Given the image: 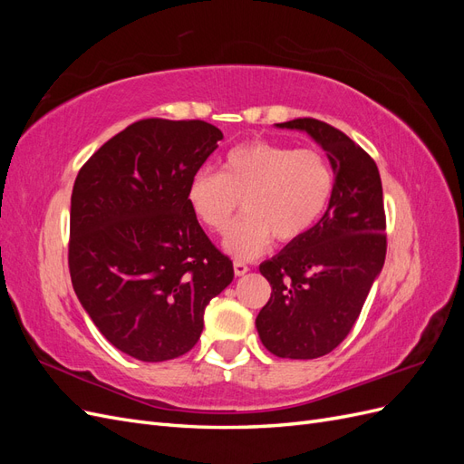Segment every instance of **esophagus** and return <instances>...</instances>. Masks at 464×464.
I'll list each match as a JSON object with an SVG mask.
<instances>
[{"instance_id": "esophagus-1", "label": "esophagus", "mask_w": 464, "mask_h": 464, "mask_svg": "<svg viewBox=\"0 0 464 464\" xmlns=\"http://www.w3.org/2000/svg\"><path fill=\"white\" fill-rule=\"evenodd\" d=\"M249 271V266L244 261H234V273L236 276H244Z\"/></svg>"}]
</instances>
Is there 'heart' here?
Returning <instances> with one entry per match:
<instances>
[{
	"instance_id": "b5f03b06",
	"label": "heart",
	"mask_w": 464,
	"mask_h": 464,
	"mask_svg": "<svg viewBox=\"0 0 464 464\" xmlns=\"http://www.w3.org/2000/svg\"><path fill=\"white\" fill-rule=\"evenodd\" d=\"M331 164L314 149H292L273 141H247L230 149L220 172H195L188 203L205 228L227 232L237 208L246 215L224 240L240 259L259 256L271 244L296 242L325 213L333 195Z\"/></svg>"
}]
</instances>
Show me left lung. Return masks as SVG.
I'll return each instance as SVG.
<instances>
[{"label":"left lung","instance_id":"1","mask_svg":"<svg viewBox=\"0 0 464 464\" xmlns=\"http://www.w3.org/2000/svg\"><path fill=\"white\" fill-rule=\"evenodd\" d=\"M276 128L310 135L327 152L334 186L315 227L259 265L273 292L256 327L271 354L314 360L346 339L383 269V188L370 154L333 125L298 118Z\"/></svg>","mask_w":464,"mask_h":464}]
</instances>
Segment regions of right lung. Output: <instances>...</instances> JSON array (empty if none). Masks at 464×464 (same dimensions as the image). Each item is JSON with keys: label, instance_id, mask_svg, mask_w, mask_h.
Returning <instances> with one entry per match:
<instances>
[{"label": "right lung", "instance_id": "right-lung-1", "mask_svg": "<svg viewBox=\"0 0 464 464\" xmlns=\"http://www.w3.org/2000/svg\"><path fill=\"white\" fill-rule=\"evenodd\" d=\"M222 131L201 120L131 123L81 168L72 193L69 273L108 343L141 362L189 353L207 304L234 278L188 203Z\"/></svg>", "mask_w": 464, "mask_h": 464}]
</instances>
